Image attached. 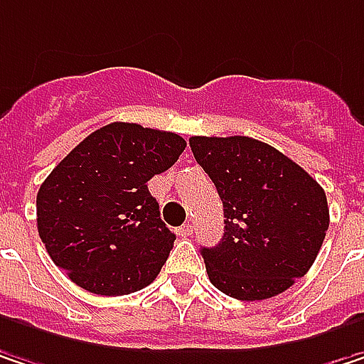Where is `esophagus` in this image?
Wrapping results in <instances>:
<instances>
[{
	"instance_id": "esophagus-1",
	"label": "esophagus",
	"mask_w": 364,
	"mask_h": 364,
	"mask_svg": "<svg viewBox=\"0 0 364 364\" xmlns=\"http://www.w3.org/2000/svg\"><path fill=\"white\" fill-rule=\"evenodd\" d=\"M193 233V227L189 225V223H185V225H181L179 229H177V235H181V237H189Z\"/></svg>"
}]
</instances>
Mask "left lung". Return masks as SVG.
<instances>
[{"mask_svg":"<svg viewBox=\"0 0 364 364\" xmlns=\"http://www.w3.org/2000/svg\"><path fill=\"white\" fill-rule=\"evenodd\" d=\"M189 146L225 213L220 244L202 248L210 283L250 302L304 277L329 227L323 187L279 149L252 137H191Z\"/></svg>","mask_w":364,"mask_h":364,"instance_id":"1","label":"left lung"}]
</instances>
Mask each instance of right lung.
I'll use <instances>...</instances> for the list:
<instances>
[{
  "label": "right lung",
  "mask_w": 364,
  "mask_h": 364,
  "mask_svg": "<svg viewBox=\"0 0 364 364\" xmlns=\"http://www.w3.org/2000/svg\"><path fill=\"white\" fill-rule=\"evenodd\" d=\"M171 131L106 124L73 149L37 193V229L53 264L100 296L137 291L158 277L175 233L148 181L185 149Z\"/></svg>",
  "instance_id": "right-lung-1"
}]
</instances>
